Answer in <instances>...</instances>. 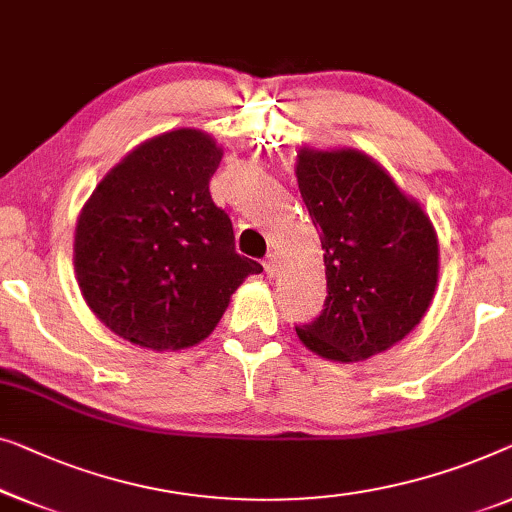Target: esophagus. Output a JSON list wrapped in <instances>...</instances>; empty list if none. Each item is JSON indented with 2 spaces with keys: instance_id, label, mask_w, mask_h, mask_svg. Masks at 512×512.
Instances as JSON below:
<instances>
[{
  "instance_id": "esophagus-1",
  "label": "esophagus",
  "mask_w": 512,
  "mask_h": 512,
  "mask_svg": "<svg viewBox=\"0 0 512 512\" xmlns=\"http://www.w3.org/2000/svg\"><path fill=\"white\" fill-rule=\"evenodd\" d=\"M265 274H268V277L272 279V277H277V270H279V265H277V256L274 254H270L268 258H265Z\"/></svg>"
}]
</instances>
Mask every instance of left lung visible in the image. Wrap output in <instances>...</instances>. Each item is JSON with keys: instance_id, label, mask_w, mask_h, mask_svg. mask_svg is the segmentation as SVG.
Returning <instances> with one entry per match:
<instances>
[{"instance_id": "obj_1", "label": "left lung", "mask_w": 512, "mask_h": 512, "mask_svg": "<svg viewBox=\"0 0 512 512\" xmlns=\"http://www.w3.org/2000/svg\"><path fill=\"white\" fill-rule=\"evenodd\" d=\"M300 196L321 233L328 298L295 328L311 353L358 362L409 335L434 300L439 238L416 198L353 147H300Z\"/></svg>"}]
</instances>
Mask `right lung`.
Returning a JSON list of instances; mask_svg holds the SVG:
<instances>
[{
    "label": "right lung",
    "mask_w": 512,
    "mask_h": 512,
    "mask_svg": "<svg viewBox=\"0 0 512 512\" xmlns=\"http://www.w3.org/2000/svg\"><path fill=\"white\" fill-rule=\"evenodd\" d=\"M221 157L201 129L159 133L110 168L80 210V293L117 337L157 353L201 344L242 281L263 272L235 251L231 219L210 196Z\"/></svg>",
    "instance_id": "obj_1"
}]
</instances>
